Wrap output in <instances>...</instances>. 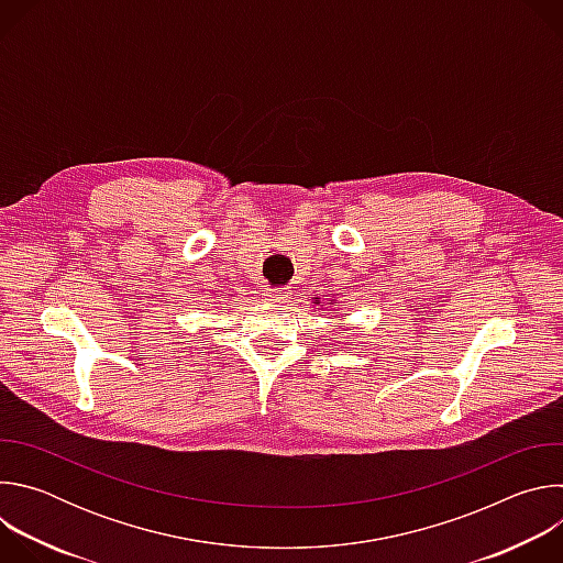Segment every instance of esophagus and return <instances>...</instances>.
Wrapping results in <instances>:
<instances>
[{
	"label": "esophagus",
	"mask_w": 563,
	"mask_h": 563,
	"mask_svg": "<svg viewBox=\"0 0 563 563\" xmlns=\"http://www.w3.org/2000/svg\"><path fill=\"white\" fill-rule=\"evenodd\" d=\"M265 296H267V300H272V302H280V300H287V298H289V289H287V287H269V289L265 291Z\"/></svg>",
	"instance_id": "34e87169"
}]
</instances>
